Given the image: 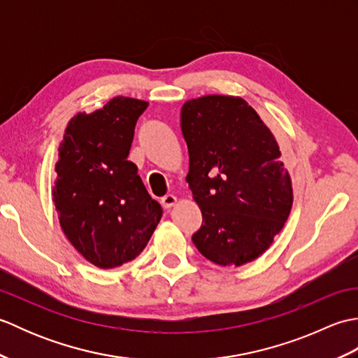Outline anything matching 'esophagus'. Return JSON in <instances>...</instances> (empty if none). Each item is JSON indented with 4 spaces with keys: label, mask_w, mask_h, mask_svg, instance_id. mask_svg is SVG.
<instances>
[{
    "label": "esophagus",
    "mask_w": 358,
    "mask_h": 358,
    "mask_svg": "<svg viewBox=\"0 0 358 358\" xmlns=\"http://www.w3.org/2000/svg\"><path fill=\"white\" fill-rule=\"evenodd\" d=\"M177 201H178V199H177V196H175V195H172V194L166 195V196H163V199H162V204H163L164 209L173 208L175 204H177Z\"/></svg>",
    "instance_id": "esophagus-1"
}]
</instances>
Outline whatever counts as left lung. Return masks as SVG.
I'll list each match as a JSON object with an SVG mask.
<instances>
[{
    "label": "left lung",
    "instance_id": "obj_1",
    "mask_svg": "<svg viewBox=\"0 0 358 358\" xmlns=\"http://www.w3.org/2000/svg\"><path fill=\"white\" fill-rule=\"evenodd\" d=\"M186 181L203 214L192 241L218 266L254 262L291 214V175L271 129L241 96L204 95L181 108Z\"/></svg>",
    "mask_w": 358,
    "mask_h": 358
}]
</instances>
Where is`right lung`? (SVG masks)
I'll list each match as a JSON object with an SVG mask.
<instances>
[{"instance_id": "right-lung-1", "label": "right lung", "mask_w": 358, "mask_h": 358, "mask_svg": "<svg viewBox=\"0 0 358 358\" xmlns=\"http://www.w3.org/2000/svg\"><path fill=\"white\" fill-rule=\"evenodd\" d=\"M148 101L115 96L67 123L52 187L59 226L71 245L100 269L138 257L162 218L127 155Z\"/></svg>"}]
</instances>
